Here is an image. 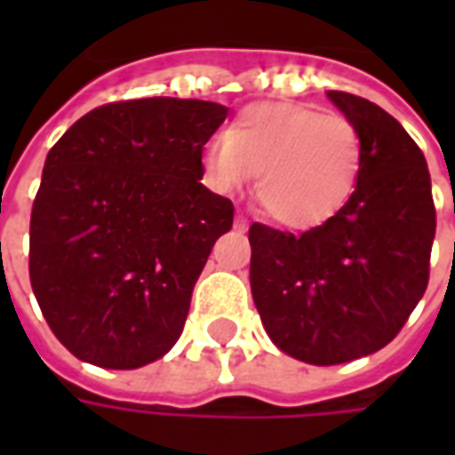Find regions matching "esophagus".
Wrapping results in <instances>:
<instances>
[{
    "label": "esophagus",
    "mask_w": 455,
    "mask_h": 455,
    "mask_svg": "<svg viewBox=\"0 0 455 455\" xmlns=\"http://www.w3.org/2000/svg\"><path fill=\"white\" fill-rule=\"evenodd\" d=\"M234 227H236L238 231H246V228H248V219L243 217V214H236V224H234Z\"/></svg>",
    "instance_id": "obj_1"
}]
</instances>
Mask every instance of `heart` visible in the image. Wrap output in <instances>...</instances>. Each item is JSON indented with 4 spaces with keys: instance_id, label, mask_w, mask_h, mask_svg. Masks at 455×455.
I'll return each mask as SVG.
<instances>
[{
    "instance_id": "obj_1",
    "label": "heart",
    "mask_w": 455,
    "mask_h": 455,
    "mask_svg": "<svg viewBox=\"0 0 455 455\" xmlns=\"http://www.w3.org/2000/svg\"><path fill=\"white\" fill-rule=\"evenodd\" d=\"M363 146L351 121L309 104H248L202 148L209 188L243 189L256 172V197L290 228H316L351 202L361 178Z\"/></svg>"
}]
</instances>
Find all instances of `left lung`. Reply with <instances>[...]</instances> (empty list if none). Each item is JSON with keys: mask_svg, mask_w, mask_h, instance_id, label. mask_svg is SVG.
I'll return each mask as SVG.
<instances>
[{"mask_svg": "<svg viewBox=\"0 0 455 455\" xmlns=\"http://www.w3.org/2000/svg\"><path fill=\"white\" fill-rule=\"evenodd\" d=\"M326 97L361 136L351 202L299 236L248 228L258 315L280 351L309 365L355 361L397 336L427 290L436 234L429 168L400 121L355 94Z\"/></svg>", "mask_w": 455, "mask_h": 455, "instance_id": "left-lung-1", "label": "left lung"}]
</instances>
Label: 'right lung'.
<instances>
[{
  "instance_id": "right-lung-1",
  "label": "right lung",
  "mask_w": 455,
  "mask_h": 455,
  "mask_svg": "<svg viewBox=\"0 0 455 455\" xmlns=\"http://www.w3.org/2000/svg\"><path fill=\"white\" fill-rule=\"evenodd\" d=\"M204 100L97 107L55 143L31 212V287L80 361L133 371L175 346L234 204L199 180L227 119Z\"/></svg>"
}]
</instances>
